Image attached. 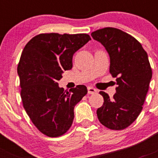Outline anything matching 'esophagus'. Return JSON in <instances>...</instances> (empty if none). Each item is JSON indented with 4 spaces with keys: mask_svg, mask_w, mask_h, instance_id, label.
<instances>
[{
    "mask_svg": "<svg viewBox=\"0 0 158 158\" xmlns=\"http://www.w3.org/2000/svg\"><path fill=\"white\" fill-rule=\"evenodd\" d=\"M97 93V90H96V89L91 87V86L88 87V93H89V94H94V93Z\"/></svg>",
    "mask_w": 158,
    "mask_h": 158,
    "instance_id": "esophagus-1",
    "label": "esophagus"
}]
</instances>
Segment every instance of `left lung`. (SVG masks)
Listing matches in <instances>:
<instances>
[{"mask_svg": "<svg viewBox=\"0 0 158 158\" xmlns=\"http://www.w3.org/2000/svg\"><path fill=\"white\" fill-rule=\"evenodd\" d=\"M93 40L105 47L110 57V73L116 77V93L110 99L104 92V104L96 114L100 123L111 130H123L142 110L152 78L147 53L136 39L114 27L93 31Z\"/></svg>", "mask_w": 158, "mask_h": 158, "instance_id": "8db88e82", "label": "left lung"}]
</instances>
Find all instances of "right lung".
<instances>
[{"label":"right lung","instance_id":"obj_1","mask_svg":"<svg viewBox=\"0 0 158 158\" xmlns=\"http://www.w3.org/2000/svg\"><path fill=\"white\" fill-rule=\"evenodd\" d=\"M89 40L87 34H40L23 48L17 67L22 102L32 123L47 136H61L70 128L75 105L87 94L83 85L65 92L58 81L64 70L72 69L74 53Z\"/></svg>","mask_w":158,"mask_h":158}]
</instances>
